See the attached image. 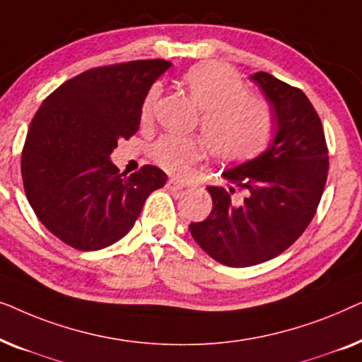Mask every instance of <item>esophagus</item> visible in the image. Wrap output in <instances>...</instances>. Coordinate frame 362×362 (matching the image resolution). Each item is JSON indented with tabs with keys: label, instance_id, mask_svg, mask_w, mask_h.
Masks as SVG:
<instances>
[{
	"label": "esophagus",
	"instance_id": "obj_1",
	"mask_svg": "<svg viewBox=\"0 0 362 362\" xmlns=\"http://www.w3.org/2000/svg\"><path fill=\"white\" fill-rule=\"evenodd\" d=\"M166 187L170 191H180V189H182V187H185V185H182L181 181H177V180H168V182H166Z\"/></svg>",
	"mask_w": 362,
	"mask_h": 362
}]
</instances>
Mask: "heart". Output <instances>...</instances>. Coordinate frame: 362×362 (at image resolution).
I'll list each match as a JSON object with an SVG mask.
<instances>
[{
    "instance_id": "obj_1",
    "label": "heart",
    "mask_w": 362,
    "mask_h": 362,
    "mask_svg": "<svg viewBox=\"0 0 362 362\" xmlns=\"http://www.w3.org/2000/svg\"><path fill=\"white\" fill-rule=\"evenodd\" d=\"M182 86L201 113V130L212 156L240 161L254 156L269 141L274 128L272 110L262 97L247 93L234 69L222 62H201L181 76ZM160 86L150 87L141 103V120H150ZM153 161L171 175L181 176L204 156L196 138L163 135L153 143Z\"/></svg>"
}]
</instances>
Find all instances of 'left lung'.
<instances>
[{"label":"left lung","mask_w":362,"mask_h":362,"mask_svg":"<svg viewBox=\"0 0 362 362\" xmlns=\"http://www.w3.org/2000/svg\"><path fill=\"white\" fill-rule=\"evenodd\" d=\"M265 93L275 120V136L254 160L222 173L245 189L240 204L224 187L209 186L212 211L191 222L202 250L227 267L262 264L288 249L313 219L328 176V146L321 120L300 88L267 72L250 77Z\"/></svg>","instance_id":"8db88e82"}]
</instances>
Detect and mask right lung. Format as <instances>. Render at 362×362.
Instances as JSON below:
<instances>
[{"label":"right lung","mask_w":362,"mask_h":362,"mask_svg":"<svg viewBox=\"0 0 362 362\" xmlns=\"http://www.w3.org/2000/svg\"><path fill=\"white\" fill-rule=\"evenodd\" d=\"M170 67L153 59L90 69L57 87L34 115L21 156L24 192L44 227L74 249L115 244L166 185L160 168L125 176L110 155L138 132L143 98Z\"/></svg>","instance_id":"1"}]
</instances>
